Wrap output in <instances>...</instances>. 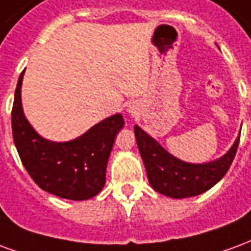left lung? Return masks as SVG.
Returning a JSON list of instances; mask_svg holds the SVG:
<instances>
[{"label":"left lung","instance_id":"obj_1","mask_svg":"<svg viewBox=\"0 0 251 251\" xmlns=\"http://www.w3.org/2000/svg\"><path fill=\"white\" fill-rule=\"evenodd\" d=\"M133 129L148 182L155 191L175 199L195 197L218 183L233 163L239 144L238 136L227 152L217 160L187 163L167 152L140 127L135 126Z\"/></svg>","mask_w":251,"mask_h":251}]
</instances>
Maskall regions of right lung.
<instances>
[{"label": "right lung", "instance_id": "add662e5", "mask_svg": "<svg viewBox=\"0 0 251 251\" xmlns=\"http://www.w3.org/2000/svg\"><path fill=\"white\" fill-rule=\"evenodd\" d=\"M18 78L12 109L13 140L30 178L56 197L71 201L93 198L105 184V170L116 133L123 128L120 113L104 119L87 132L69 142H50L40 136L23 111Z\"/></svg>", "mask_w": 251, "mask_h": 251}]
</instances>
